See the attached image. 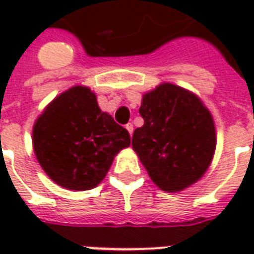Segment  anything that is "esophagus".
<instances>
[{
    "label": "esophagus",
    "instance_id": "esophagus-1",
    "mask_svg": "<svg viewBox=\"0 0 254 254\" xmlns=\"http://www.w3.org/2000/svg\"><path fill=\"white\" fill-rule=\"evenodd\" d=\"M127 127V130L129 132V134L132 136V134H133V125H132V124H127V127Z\"/></svg>",
    "mask_w": 254,
    "mask_h": 254
}]
</instances>
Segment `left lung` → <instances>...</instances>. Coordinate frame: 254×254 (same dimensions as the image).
Segmentation results:
<instances>
[{
    "instance_id": "1",
    "label": "left lung",
    "mask_w": 254,
    "mask_h": 254,
    "mask_svg": "<svg viewBox=\"0 0 254 254\" xmlns=\"http://www.w3.org/2000/svg\"><path fill=\"white\" fill-rule=\"evenodd\" d=\"M144 125L132 147L162 190L180 191L197 182L212 162L216 134L211 113L198 96L170 83L143 95Z\"/></svg>"
}]
</instances>
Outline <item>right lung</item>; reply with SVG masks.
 I'll use <instances>...</instances> for the list:
<instances>
[{"instance_id":"obj_1","label":"right lung","mask_w":254,"mask_h":254,"mask_svg":"<svg viewBox=\"0 0 254 254\" xmlns=\"http://www.w3.org/2000/svg\"><path fill=\"white\" fill-rule=\"evenodd\" d=\"M36 159L47 176L69 190L98 187L130 136L100 110L96 95L76 85L47 106L32 129Z\"/></svg>"}]
</instances>
